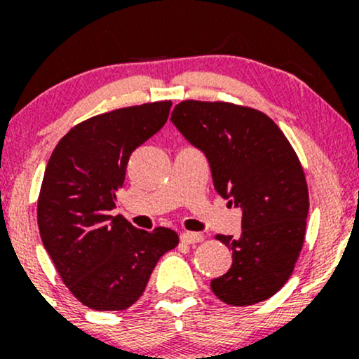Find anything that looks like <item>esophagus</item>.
Wrapping results in <instances>:
<instances>
[{"instance_id": "esophagus-1", "label": "esophagus", "mask_w": 359, "mask_h": 359, "mask_svg": "<svg viewBox=\"0 0 359 359\" xmlns=\"http://www.w3.org/2000/svg\"><path fill=\"white\" fill-rule=\"evenodd\" d=\"M180 241L187 243V245H194V243L204 241V236L201 233H182L180 234Z\"/></svg>"}]
</instances>
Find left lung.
<instances>
[{
	"mask_svg": "<svg viewBox=\"0 0 359 359\" xmlns=\"http://www.w3.org/2000/svg\"><path fill=\"white\" fill-rule=\"evenodd\" d=\"M172 123L204 151L214 187L243 209L240 238L217 234L231 269L211 280L228 306H253L287 283L306 238V174L283 131L262 111L224 101L179 102Z\"/></svg>",
	"mask_w": 359,
	"mask_h": 359,
	"instance_id": "obj_1",
	"label": "left lung"
}]
</instances>
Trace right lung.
Listing matches in <instances>:
<instances>
[{
  "label": "right lung",
  "instance_id": "obj_1",
  "mask_svg": "<svg viewBox=\"0 0 359 359\" xmlns=\"http://www.w3.org/2000/svg\"><path fill=\"white\" fill-rule=\"evenodd\" d=\"M172 101L97 114L57 143L36 204L40 238L72 295L94 311H125L142 297L156 262L179 245L168 228L137 229L116 208L130 155L165 125Z\"/></svg>",
  "mask_w": 359,
  "mask_h": 359
}]
</instances>
